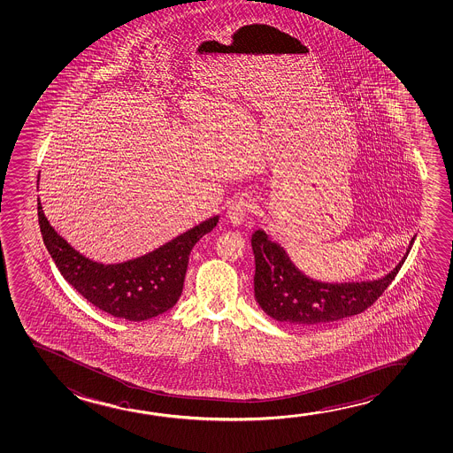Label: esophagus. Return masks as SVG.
Here are the masks:
<instances>
[{
    "mask_svg": "<svg viewBox=\"0 0 453 453\" xmlns=\"http://www.w3.org/2000/svg\"><path fill=\"white\" fill-rule=\"evenodd\" d=\"M251 208L253 206H251L250 200L241 198V200H236V202L231 204L230 208H228V212H226V217L230 219V222L233 225H241L245 220V217L249 216Z\"/></svg>",
    "mask_w": 453,
    "mask_h": 453,
    "instance_id": "esophagus-1",
    "label": "esophagus"
}]
</instances>
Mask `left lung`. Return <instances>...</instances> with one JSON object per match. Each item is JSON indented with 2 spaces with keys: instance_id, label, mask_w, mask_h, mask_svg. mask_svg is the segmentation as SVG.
<instances>
[{
  "instance_id": "left-lung-1",
  "label": "left lung",
  "mask_w": 453,
  "mask_h": 453,
  "mask_svg": "<svg viewBox=\"0 0 453 453\" xmlns=\"http://www.w3.org/2000/svg\"><path fill=\"white\" fill-rule=\"evenodd\" d=\"M414 237L394 271L379 280L357 283H324L306 277L280 243L263 230L251 236L255 255V297L264 312L296 326H320L367 310L388 289L411 250Z\"/></svg>"
}]
</instances>
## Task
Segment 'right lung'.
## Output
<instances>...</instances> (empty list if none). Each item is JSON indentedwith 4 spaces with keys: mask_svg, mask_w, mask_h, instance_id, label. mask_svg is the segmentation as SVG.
Segmentation results:
<instances>
[{
    "mask_svg": "<svg viewBox=\"0 0 453 453\" xmlns=\"http://www.w3.org/2000/svg\"><path fill=\"white\" fill-rule=\"evenodd\" d=\"M37 202L43 243L62 277L96 308L133 322L156 318L178 302L190 250L219 222V216L211 217L143 257L102 264L82 257L59 236L43 214L41 200Z\"/></svg>",
    "mask_w": 453,
    "mask_h": 453,
    "instance_id": "add662e5",
    "label": "right lung"
}]
</instances>
